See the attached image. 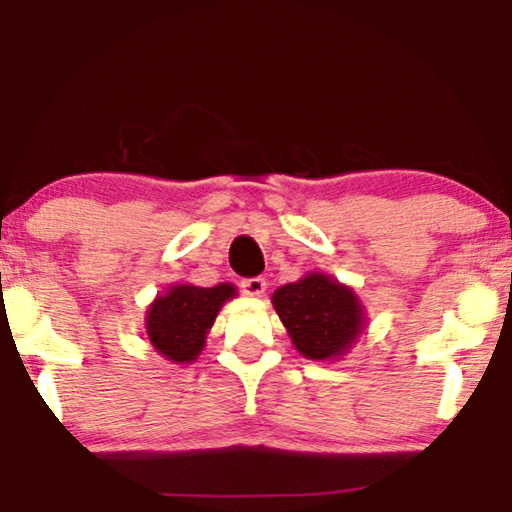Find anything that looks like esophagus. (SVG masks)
<instances>
[{
	"instance_id": "34e87169",
	"label": "esophagus",
	"mask_w": 512,
	"mask_h": 512,
	"mask_svg": "<svg viewBox=\"0 0 512 512\" xmlns=\"http://www.w3.org/2000/svg\"><path fill=\"white\" fill-rule=\"evenodd\" d=\"M241 290H243V295H248V297H262L264 290H267V281H264L262 276L243 278Z\"/></svg>"
}]
</instances>
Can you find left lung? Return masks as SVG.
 I'll list each match as a JSON object with an SVG mask.
<instances>
[{
	"instance_id": "obj_1",
	"label": "left lung",
	"mask_w": 512,
	"mask_h": 512,
	"mask_svg": "<svg viewBox=\"0 0 512 512\" xmlns=\"http://www.w3.org/2000/svg\"><path fill=\"white\" fill-rule=\"evenodd\" d=\"M271 302L297 352L314 361L342 357L366 328L354 290L319 271L281 286Z\"/></svg>"
}]
</instances>
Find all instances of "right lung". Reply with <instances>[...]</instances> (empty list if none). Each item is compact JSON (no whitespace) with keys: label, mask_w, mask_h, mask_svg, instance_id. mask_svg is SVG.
Listing matches in <instances>:
<instances>
[{"label":"right lung","mask_w":512,"mask_h":512,"mask_svg":"<svg viewBox=\"0 0 512 512\" xmlns=\"http://www.w3.org/2000/svg\"><path fill=\"white\" fill-rule=\"evenodd\" d=\"M236 295L231 283L212 288L179 283L158 295L148 307L146 333L151 345L174 364H191L203 352L205 335L215 323L219 309Z\"/></svg>","instance_id":"add662e5"}]
</instances>
